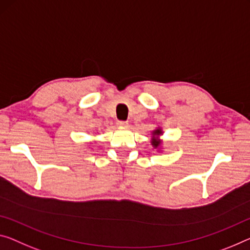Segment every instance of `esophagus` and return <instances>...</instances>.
I'll use <instances>...</instances> for the list:
<instances>
[{"label": "esophagus", "mask_w": 250, "mask_h": 250, "mask_svg": "<svg viewBox=\"0 0 250 250\" xmlns=\"http://www.w3.org/2000/svg\"><path fill=\"white\" fill-rule=\"evenodd\" d=\"M127 124H128V123H127V122H125V121H120V122H117V125H118V126H121V127H125V126H127Z\"/></svg>", "instance_id": "1"}]
</instances>
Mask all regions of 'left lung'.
Returning a JSON list of instances; mask_svg holds the SVG:
<instances>
[{
    "mask_svg": "<svg viewBox=\"0 0 250 250\" xmlns=\"http://www.w3.org/2000/svg\"><path fill=\"white\" fill-rule=\"evenodd\" d=\"M153 134H154V135H160V134H161V129H156V130H154V133H153ZM152 144L154 145V146L156 147V146H159V145L161 144V142H159V141H153V142H152Z\"/></svg>",
    "mask_w": 250,
    "mask_h": 250,
    "instance_id": "obj_1",
    "label": "left lung"
}]
</instances>
